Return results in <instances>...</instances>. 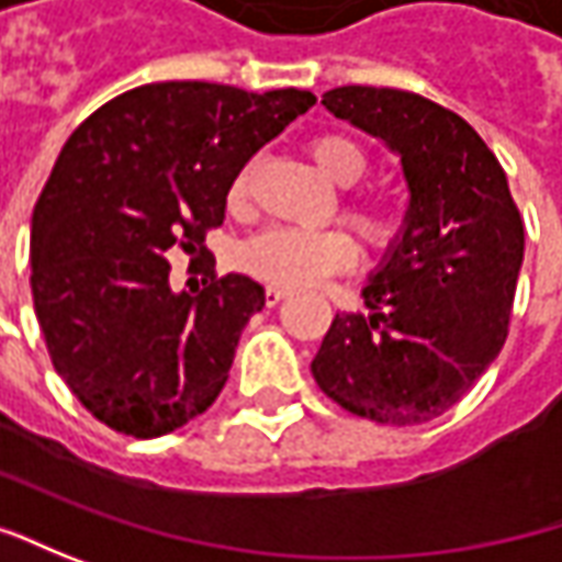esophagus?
Segmentation results:
<instances>
[{
	"label": "esophagus",
	"instance_id": "obj_1",
	"mask_svg": "<svg viewBox=\"0 0 562 562\" xmlns=\"http://www.w3.org/2000/svg\"><path fill=\"white\" fill-rule=\"evenodd\" d=\"M263 299H267V307H277L280 301L289 299V289H280V285H267Z\"/></svg>",
	"mask_w": 562,
	"mask_h": 562
}]
</instances>
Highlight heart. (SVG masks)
I'll return each instance as SVG.
<instances>
[{
    "label": "heart",
    "instance_id": "1",
    "mask_svg": "<svg viewBox=\"0 0 562 562\" xmlns=\"http://www.w3.org/2000/svg\"><path fill=\"white\" fill-rule=\"evenodd\" d=\"M311 155L319 170L339 186H355L370 167L363 146L345 133H317L311 139ZM248 186H251V165H245L233 177L229 207H243L248 199ZM341 217L376 248L395 243V236L401 233L397 204L382 192L345 195ZM239 263L255 280L280 285V289H304L333 273L351 270L358 263V243L339 226H329V229L267 226L243 245Z\"/></svg>",
    "mask_w": 562,
    "mask_h": 562
}]
</instances>
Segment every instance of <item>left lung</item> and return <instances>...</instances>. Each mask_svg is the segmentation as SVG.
I'll use <instances>...</instances> for the list:
<instances>
[{"mask_svg": "<svg viewBox=\"0 0 562 562\" xmlns=\"http://www.w3.org/2000/svg\"><path fill=\"white\" fill-rule=\"evenodd\" d=\"M323 105L401 155L407 226L363 285L370 317L336 314L311 363L323 395L382 426L451 411L510 333L526 229L473 126L416 92L339 87Z\"/></svg>", "mask_w": 562, "mask_h": 562, "instance_id": "1", "label": "left lung"}]
</instances>
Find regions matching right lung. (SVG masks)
Listing matches in <instances>:
<instances>
[{
  "instance_id": "1",
  "label": "right lung",
  "mask_w": 562,
  "mask_h": 562,
  "mask_svg": "<svg viewBox=\"0 0 562 562\" xmlns=\"http://www.w3.org/2000/svg\"><path fill=\"white\" fill-rule=\"evenodd\" d=\"M317 102L170 80L111 99L70 133L30 223V289L52 367L108 429L158 438L229 379L263 289L207 270L170 289L167 251H204L248 158Z\"/></svg>"
}]
</instances>
